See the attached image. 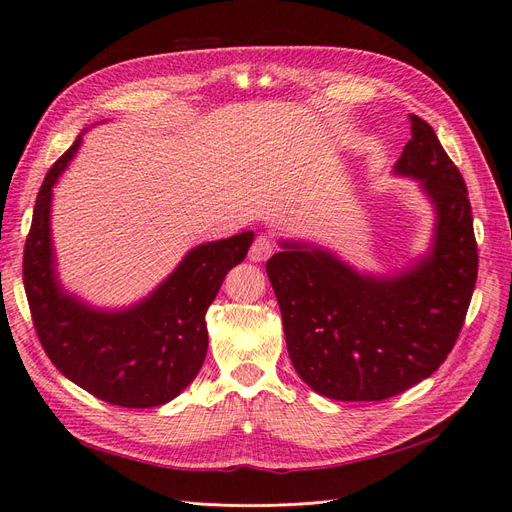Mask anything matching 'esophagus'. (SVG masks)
Returning <instances> with one entry per match:
<instances>
[{
    "instance_id": "obj_1",
    "label": "esophagus",
    "mask_w": 512,
    "mask_h": 512,
    "mask_svg": "<svg viewBox=\"0 0 512 512\" xmlns=\"http://www.w3.org/2000/svg\"><path fill=\"white\" fill-rule=\"evenodd\" d=\"M273 247H275V243H273L271 237H265V235L256 237L254 243H252V247H250V260H252V262L267 260V258L273 254Z\"/></svg>"
}]
</instances>
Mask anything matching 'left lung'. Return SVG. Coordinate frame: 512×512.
I'll list each match as a JSON object with an SVG mask.
<instances>
[{"mask_svg":"<svg viewBox=\"0 0 512 512\" xmlns=\"http://www.w3.org/2000/svg\"><path fill=\"white\" fill-rule=\"evenodd\" d=\"M395 173L421 183L436 207L431 252L376 277L335 254L282 241L267 262L290 361L307 386L339 401H382L429 378L453 350L478 273L466 181L436 132L410 115Z\"/></svg>","mask_w":512,"mask_h":512,"instance_id":"1","label":"left lung"}]
</instances>
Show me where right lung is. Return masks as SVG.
Listing matches in <instances>:
<instances>
[{
	"label": "right lung",
	"instance_id": "obj_1",
	"mask_svg": "<svg viewBox=\"0 0 512 512\" xmlns=\"http://www.w3.org/2000/svg\"><path fill=\"white\" fill-rule=\"evenodd\" d=\"M81 136L44 177L23 252V284L34 327L51 363L74 384L121 408L175 399L203 367L205 314L226 273L247 256L254 232L196 245L147 299L128 309L89 307L61 288L51 241L53 185Z\"/></svg>",
	"mask_w": 512,
	"mask_h": 512
}]
</instances>
